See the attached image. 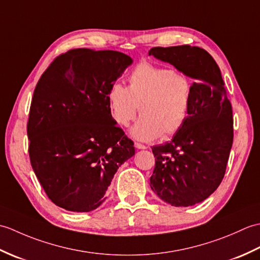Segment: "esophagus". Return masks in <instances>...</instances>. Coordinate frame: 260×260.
I'll return each instance as SVG.
<instances>
[{
	"mask_svg": "<svg viewBox=\"0 0 260 260\" xmlns=\"http://www.w3.org/2000/svg\"><path fill=\"white\" fill-rule=\"evenodd\" d=\"M135 147H136V148H139V150H145V148H147V146H146V145H144V144H141V143H139V142H136V143H135Z\"/></svg>",
	"mask_w": 260,
	"mask_h": 260,
	"instance_id": "esophagus-1",
	"label": "esophagus"
}]
</instances>
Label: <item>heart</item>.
Returning a JSON list of instances; mask_svg holds the SVG:
<instances>
[{
    "mask_svg": "<svg viewBox=\"0 0 260 260\" xmlns=\"http://www.w3.org/2000/svg\"><path fill=\"white\" fill-rule=\"evenodd\" d=\"M193 82L180 71L140 62L128 76V87L114 84L108 90V105L114 120L127 126L140 109L142 117L132 129L136 139L151 141L175 135L189 117Z\"/></svg>",
    "mask_w": 260,
    "mask_h": 260,
    "instance_id": "obj_1",
    "label": "heart"
}]
</instances>
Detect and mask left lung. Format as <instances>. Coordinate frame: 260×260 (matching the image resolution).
<instances>
[{
  "instance_id": "1",
  "label": "left lung",
  "mask_w": 260,
  "mask_h": 260,
  "mask_svg": "<svg viewBox=\"0 0 260 260\" xmlns=\"http://www.w3.org/2000/svg\"><path fill=\"white\" fill-rule=\"evenodd\" d=\"M148 54L196 79L186 123L172 141L152 147L155 168L150 179L164 202L193 206L212 194L223 179L234 141L233 107L219 66L204 49L155 47Z\"/></svg>"
}]
</instances>
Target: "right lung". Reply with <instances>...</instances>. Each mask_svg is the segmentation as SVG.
<instances>
[{
	"label": "right lung",
	"instance_id": "add662e5",
	"mask_svg": "<svg viewBox=\"0 0 260 260\" xmlns=\"http://www.w3.org/2000/svg\"><path fill=\"white\" fill-rule=\"evenodd\" d=\"M131 63L118 51L73 49L54 58L39 79L26 125L29 156L56 206L74 212L97 209L116 171L135 154L107 98Z\"/></svg>",
	"mask_w": 260,
	"mask_h": 260
}]
</instances>
